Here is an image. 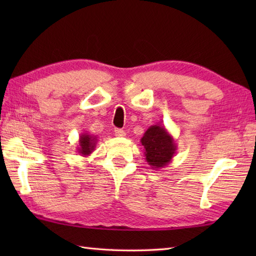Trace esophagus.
I'll list each match as a JSON object with an SVG mask.
<instances>
[{
    "instance_id": "obj_1",
    "label": "esophagus",
    "mask_w": 256,
    "mask_h": 256,
    "mask_svg": "<svg viewBox=\"0 0 256 256\" xmlns=\"http://www.w3.org/2000/svg\"><path fill=\"white\" fill-rule=\"evenodd\" d=\"M114 133H116V136H118V138H124L125 135H126L123 130H121V128H116L114 130Z\"/></svg>"
}]
</instances>
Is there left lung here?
I'll use <instances>...</instances> for the list:
<instances>
[{"label":"left lung","instance_id":"8db88e82","mask_svg":"<svg viewBox=\"0 0 256 256\" xmlns=\"http://www.w3.org/2000/svg\"><path fill=\"white\" fill-rule=\"evenodd\" d=\"M145 160L154 170H162L172 162L176 154L177 144L164 125L154 124L148 128L140 138Z\"/></svg>","mask_w":256,"mask_h":256}]
</instances>
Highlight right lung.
<instances>
[{"label":"right lung","mask_w":256,"mask_h":256,"mask_svg":"<svg viewBox=\"0 0 256 256\" xmlns=\"http://www.w3.org/2000/svg\"><path fill=\"white\" fill-rule=\"evenodd\" d=\"M78 142L79 145L77 148V152L81 156L86 157L90 156V154H92V152L94 150L98 140L94 135H90L88 133H81Z\"/></svg>","instance_id":"right-lung-1"}]
</instances>
